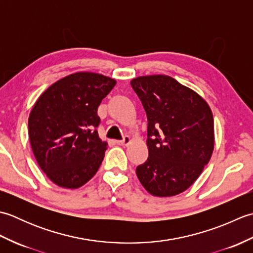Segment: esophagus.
I'll return each mask as SVG.
<instances>
[{"mask_svg": "<svg viewBox=\"0 0 253 253\" xmlns=\"http://www.w3.org/2000/svg\"><path fill=\"white\" fill-rule=\"evenodd\" d=\"M129 142H130V138L128 137V136L124 137L123 140H117V141H115V143L120 144V146H127V144H129Z\"/></svg>", "mask_w": 253, "mask_h": 253, "instance_id": "1", "label": "esophagus"}]
</instances>
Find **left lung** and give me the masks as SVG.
I'll use <instances>...</instances> for the list:
<instances>
[{
    "label": "left lung",
    "mask_w": 253,
    "mask_h": 253,
    "mask_svg": "<svg viewBox=\"0 0 253 253\" xmlns=\"http://www.w3.org/2000/svg\"><path fill=\"white\" fill-rule=\"evenodd\" d=\"M148 120L149 157L136 174L147 191L171 197L188 189L214 148V122L208 103L195 91L165 75L131 80Z\"/></svg>",
    "instance_id": "8db88e82"
}]
</instances>
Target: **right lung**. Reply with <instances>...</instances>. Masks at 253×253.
I'll return each instance as SVG.
<instances>
[{"instance_id": "right-lung-1", "label": "right lung", "mask_w": 253, "mask_h": 253, "mask_svg": "<svg viewBox=\"0 0 253 253\" xmlns=\"http://www.w3.org/2000/svg\"><path fill=\"white\" fill-rule=\"evenodd\" d=\"M115 84L100 74H72L50 85L32 107V151L57 186L76 189L98 171L107 149L96 131L98 107Z\"/></svg>"}]
</instances>
